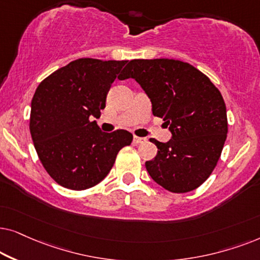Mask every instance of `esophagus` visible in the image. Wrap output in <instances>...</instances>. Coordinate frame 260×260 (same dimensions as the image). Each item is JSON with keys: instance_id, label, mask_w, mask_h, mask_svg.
Returning <instances> with one entry per match:
<instances>
[{"instance_id": "1", "label": "esophagus", "mask_w": 260, "mask_h": 260, "mask_svg": "<svg viewBox=\"0 0 260 260\" xmlns=\"http://www.w3.org/2000/svg\"><path fill=\"white\" fill-rule=\"evenodd\" d=\"M145 141H146L145 138H141V137H134L133 138V143L134 144H143V143H145Z\"/></svg>"}]
</instances>
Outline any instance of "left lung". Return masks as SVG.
<instances>
[{
    "instance_id": "left-lung-1",
    "label": "left lung",
    "mask_w": 260,
    "mask_h": 260,
    "mask_svg": "<svg viewBox=\"0 0 260 260\" xmlns=\"http://www.w3.org/2000/svg\"><path fill=\"white\" fill-rule=\"evenodd\" d=\"M120 81L134 78L172 137L152 139L158 153L145 162L152 179L171 192H188L207 181L219 161L227 138L226 105L219 89L192 65L181 60L128 61Z\"/></svg>"
}]
</instances>
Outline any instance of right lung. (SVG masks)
<instances>
[{
	"label": "right lung",
	"mask_w": 260,
	"mask_h": 260,
	"mask_svg": "<svg viewBox=\"0 0 260 260\" xmlns=\"http://www.w3.org/2000/svg\"><path fill=\"white\" fill-rule=\"evenodd\" d=\"M127 60L81 58L44 79L30 103L29 129L37 153L58 184L85 190L112 170L133 136L124 129L105 133L101 116L112 83Z\"/></svg>",
	"instance_id": "obj_1"
}]
</instances>
